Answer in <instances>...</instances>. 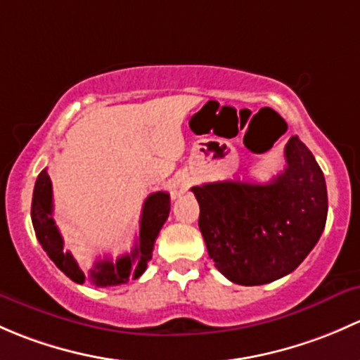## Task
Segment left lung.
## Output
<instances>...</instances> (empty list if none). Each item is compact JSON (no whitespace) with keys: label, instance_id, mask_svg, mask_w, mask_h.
Wrapping results in <instances>:
<instances>
[{"label":"left lung","instance_id":"obj_1","mask_svg":"<svg viewBox=\"0 0 360 360\" xmlns=\"http://www.w3.org/2000/svg\"><path fill=\"white\" fill-rule=\"evenodd\" d=\"M284 155L286 168L270 184L225 180L192 187L207 255L240 286L291 274L324 231L328 191L316 158L298 136H291Z\"/></svg>","mask_w":360,"mask_h":360}]
</instances>
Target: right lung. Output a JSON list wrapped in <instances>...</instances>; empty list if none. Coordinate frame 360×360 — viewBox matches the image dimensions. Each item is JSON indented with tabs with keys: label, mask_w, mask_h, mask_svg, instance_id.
<instances>
[{
	"label": "right lung",
	"mask_w": 360,
	"mask_h": 360,
	"mask_svg": "<svg viewBox=\"0 0 360 360\" xmlns=\"http://www.w3.org/2000/svg\"><path fill=\"white\" fill-rule=\"evenodd\" d=\"M169 194L168 192H154L143 202L142 218H140V236L139 244L133 251L124 257H120L116 262L100 260L94 265L90 272H83L74 260L72 255L64 250V239L55 225L53 217V198H51V180L46 169L39 173L32 194L31 218L36 237L50 260L77 284L90 281L95 286H117L128 283L129 279H139L147 269V262L153 258L154 243L158 239L159 231L165 225L169 214Z\"/></svg>",
	"instance_id": "obj_1"
}]
</instances>
